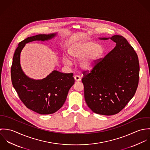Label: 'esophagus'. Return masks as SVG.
<instances>
[{"mask_svg":"<svg viewBox=\"0 0 150 150\" xmlns=\"http://www.w3.org/2000/svg\"><path fill=\"white\" fill-rule=\"evenodd\" d=\"M74 80L76 81H81V78L79 76H74Z\"/></svg>","mask_w":150,"mask_h":150,"instance_id":"34e87169","label":"esophagus"}]
</instances>
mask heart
<instances>
[{
    "label": "heart",
    "instance_id": "1",
    "mask_svg": "<svg viewBox=\"0 0 150 150\" xmlns=\"http://www.w3.org/2000/svg\"><path fill=\"white\" fill-rule=\"evenodd\" d=\"M105 52L103 45L100 43L88 41L73 44L69 49L68 53L73 60L81 59L80 67L84 70H92L97 64ZM64 64L71 65V61L67 57L63 58Z\"/></svg>",
    "mask_w": 150,
    "mask_h": 150
}]
</instances>
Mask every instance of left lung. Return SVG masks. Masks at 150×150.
I'll return each mask as SVG.
<instances>
[{"mask_svg": "<svg viewBox=\"0 0 150 150\" xmlns=\"http://www.w3.org/2000/svg\"><path fill=\"white\" fill-rule=\"evenodd\" d=\"M100 39H110L116 45L90 73L83 72L84 98L93 112L112 115L121 111L134 95L139 83V62L135 51L123 36Z\"/></svg>", "mask_w": 150, "mask_h": 150, "instance_id": "left-lung-1", "label": "left lung"}]
</instances>
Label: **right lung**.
Instances as JSON below:
<instances>
[{
    "label": "right lung",
    "instance_id": "1",
    "mask_svg": "<svg viewBox=\"0 0 150 150\" xmlns=\"http://www.w3.org/2000/svg\"><path fill=\"white\" fill-rule=\"evenodd\" d=\"M57 35L40 34L26 38L18 44L13 59L11 77L13 87L26 107L40 114H53L64 105L70 88L74 84L73 74L53 70L41 80L29 78L22 69L21 52L26 43L47 41Z\"/></svg>",
    "mask_w": 150,
    "mask_h": 150
}]
</instances>
